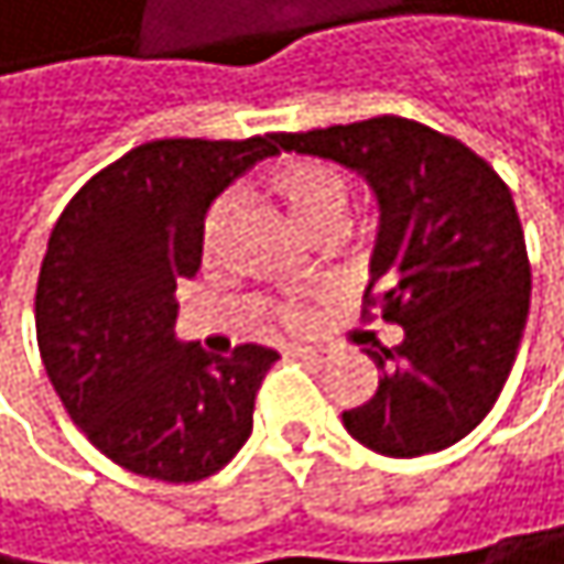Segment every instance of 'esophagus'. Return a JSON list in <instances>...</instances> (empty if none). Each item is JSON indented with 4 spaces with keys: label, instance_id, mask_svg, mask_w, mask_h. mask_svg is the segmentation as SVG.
<instances>
[{
    "label": "esophagus",
    "instance_id": "1",
    "mask_svg": "<svg viewBox=\"0 0 564 564\" xmlns=\"http://www.w3.org/2000/svg\"><path fill=\"white\" fill-rule=\"evenodd\" d=\"M288 355L291 358H301V361H321V351L317 348H304V345H291Z\"/></svg>",
    "mask_w": 564,
    "mask_h": 564
}]
</instances>
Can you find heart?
Wrapping results in <instances>:
<instances>
[{"instance_id":"1","label":"heart","mask_w":564,"mask_h":564,"mask_svg":"<svg viewBox=\"0 0 564 564\" xmlns=\"http://www.w3.org/2000/svg\"><path fill=\"white\" fill-rule=\"evenodd\" d=\"M270 196L288 209V216L311 229V232H324L332 229L345 209V199H348V178L324 165V162H314V159H294V162H284L276 165L267 178H263ZM229 199H219L213 203L209 216H206V229H203V243L213 250L219 232L229 219ZM311 317V311L301 304V301H288L276 307V321L288 324V328H304Z\"/></svg>"}]
</instances>
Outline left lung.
Here are the masks:
<instances>
[{"label": "left lung", "instance_id": "obj_1", "mask_svg": "<svg viewBox=\"0 0 564 564\" xmlns=\"http://www.w3.org/2000/svg\"><path fill=\"white\" fill-rule=\"evenodd\" d=\"M276 144L358 172L379 199L361 317L376 311L405 338L365 348L379 389L341 413L345 430L402 460L464 440L511 376L531 304L511 188L464 141L395 115L276 134Z\"/></svg>", "mask_w": 564, "mask_h": 564}]
</instances>
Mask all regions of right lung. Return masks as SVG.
<instances>
[{
    "label": "right lung",
    "instance_id": "obj_1",
    "mask_svg": "<svg viewBox=\"0 0 564 564\" xmlns=\"http://www.w3.org/2000/svg\"><path fill=\"white\" fill-rule=\"evenodd\" d=\"M270 155L276 134L138 144L100 169L50 232L36 284L40 358L84 436L138 477H213L253 430L260 382L280 355L182 345L175 288L203 263L213 199Z\"/></svg>",
    "mask_w": 564,
    "mask_h": 564
}]
</instances>
